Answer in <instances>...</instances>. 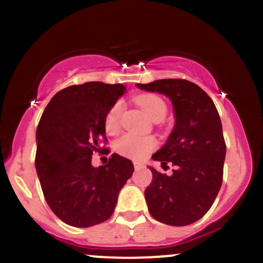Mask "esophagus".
<instances>
[{"label":"esophagus","instance_id":"34e87169","mask_svg":"<svg viewBox=\"0 0 263 263\" xmlns=\"http://www.w3.org/2000/svg\"><path fill=\"white\" fill-rule=\"evenodd\" d=\"M134 166H135V169H136V171H137V169H141L142 166H144V165H142L141 163H137V161H135V163H134Z\"/></svg>","mask_w":263,"mask_h":263}]
</instances>
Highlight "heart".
Instances as JSON below:
<instances>
[{
    "instance_id": "1",
    "label": "heart",
    "mask_w": 263,
    "mask_h": 263,
    "mask_svg": "<svg viewBox=\"0 0 263 263\" xmlns=\"http://www.w3.org/2000/svg\"><path fill=\"white\" fill-rule=\"evenodd\" d=\"M136 104L144 110L154 122H160L166 115V104L160 97L154 94L141 95L136 98ZM122 116V103H116L105 117V129L113 134L119 128ZM156 146V140L153 136H139L134 134H124L116 141L115 148L118 154L129 159L145 158Z\"/></svg>"
}]
</instances>
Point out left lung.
<instances>
[{"label":"left lung","instance_id":"obj_1","mask_svg":"<svg viewBox=\"0 0 263 263\" xmlns=\"http://www.w3.org/2000/svg\"><path fill=\"white\" fill-rule=\"evenodd\" d=\"M139 89L165 95L173 104V131L151 158L161 166L173 164L172 176L150 166L153 181L145 190L151 216L163 224L184 227L213 206L222 183L225 146L221 121L213 99L193 82L164 79L137 84Z\"/></svg>","mask_w":263,"mask_h":263}]
</instances>
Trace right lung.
<instances>
[{
    "label": "right lung",
    "mask_w": 263,
    "mask_h": 263,
    "mask_svg": "<svg viewBox=\"0 0 263 263\" xmlns=\"http://www.w3.org/2000/svg\"><path fill=\"white\" fill-rule=\"evenodd\" d=\"M122 84L100 81L58 91L36 128L35 169L47 203L63 222L76 228L112 216L119 191L134 173L127 158L112 154L94 168L91 155L105 137V117L124 94Z\"/></svg>",
    "instance_id": "obj_1"
}]
</instances>
